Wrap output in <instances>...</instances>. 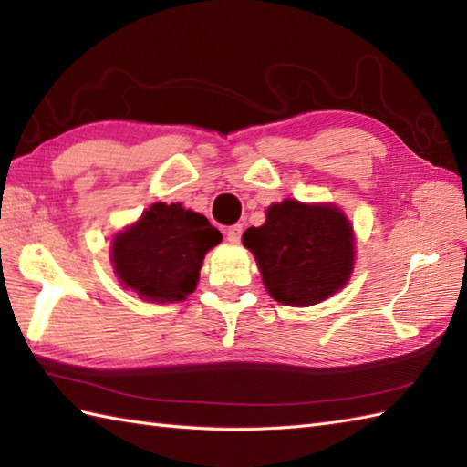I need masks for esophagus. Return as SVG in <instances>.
<instances>
[{"label": "esophagus", "mask_w": 467, "mask_h": 467, "mask_svg": "<svg viewBox=\"0 0 467 467\" xmlns=\"http://www.w3.org/2000/svg\"><path fill=\"white\" fill-rule=\"evenodd\" d=\"M243 236V224H233L226 228V241L231 244H239Z\"/></svg>", "instance_id": "obj_1"}]
</instances>
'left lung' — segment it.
I'll return each mask as SVG.
<instances>
[{
    "mask_svg": "<svg viewBox=\"0 0 467 467\" xmlns=\"http://www.w3.org/2000/svg\"><path fill=\"white\" fill-rule=\"evenodd\" d=\"M243 244L259 265L266 293L289 306L329 299L349 283L355 265L353 224L333 202H275L265 224L246 228Z\"/></svg>",
    "mask_w": 467,
    "mask_h": 467,
    "instance_id": "1",
    "label": "left lung"
}]
</instances>
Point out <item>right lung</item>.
Listing matches in <instances>:
<instances>
[{
	"mask_svg": "<svg viewBox=\"0 0 467 467\" xmlns=\"http://www.w3.org/2000/svg\"><path fill=\"white\" fill-rule=\"evenodd\" d=\"M221 241V231L201 213L154 202L114 234L110 261L120 285L140 299L174 303L194 293L204 254Z\"/></svg>",
	"mask_w": 467,
	"mask_h": 467,
	"instance_id": "1",
	"label": "right lung"
}]
</instances>
